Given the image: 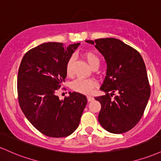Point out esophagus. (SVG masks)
Here are the masks:
<instances>
[{"mask_svg":"<svg viewBox=\"0 0 161 161\" xmlns=\"http://www.w3.org/2000/svg\"><path fill=\"white\" fill-rule=\"evenodd\" d=\"M87 99H88V101H93V100H94V97L91 95H88V96H87Z\"/></svg>","mask_w":161,"mask_h":161,"instance_id":"obj_1","label":"esophagus"}]
</instances>
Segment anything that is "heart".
<instances>
[{"label":"heart","mask_w":161,"mask_h":161,"mask_svg":"<svg viewBox=\"0 0 161 161\" xmlns=\"http://www.w3.org/2000/svg\"><path fill=\"white\" fill-rule=\"evenodd\" d=\"M82 57L92 68L98 67L100 59L96 53L92 51H86V52L82 53ZM73 62H74V57L71 56L68 59L66 64V73L67 75H71L73 73ZM96 86H97V82L93 79L79 78L73 81L71 85V88L73 91L82 94L90 93Z\"/></svg>","instance_id":"obj_1"}]
</instances>
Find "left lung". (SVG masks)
Segmentation results:
<instances>
[{
	"label": "left lung",
	"instance_id": "obj_1",
	"mask_svg": "<svg viewBox=\"0 0 161 161\" xmlns=\"http://www.w3.org/2000/svg\"><path fill=\"white\" fill-rule=\"evenodd\" d=\"M86 42L95 45L108 66L101 87L105 95L95 97L101 104L100 124L111 133L128 132L141 119L151 95L143 59L136 49L116 38Z\"/></svg>",
	"mask_w": 161,
	"mask_h": 161
}]
</instances>
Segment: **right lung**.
Segmentation results:
<instances>
[{
  "label": "right lung",
  "instance_id": "1",
  "mask_svg": "<svg viewBox=\"0 0 161 161\" xmlns=\"http://www.w3.org/2000/svg\"><path fill=\"white\" fill-rule=\"evenodd\" d=\"M79 43L64 47L48 42L25 53L17 77L18 101L22 111L46 136L66 137L78 128L87 98L79 92L60 101L57 92L65 82L66 64Z\"/></svg>",
  "mask_w": 161,
  "mask_h": 161
}]
</instances>
